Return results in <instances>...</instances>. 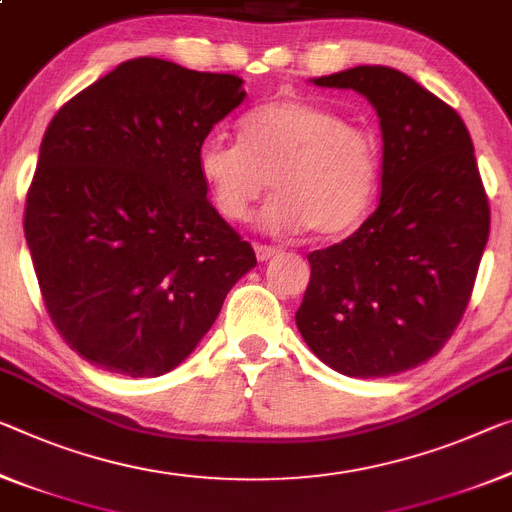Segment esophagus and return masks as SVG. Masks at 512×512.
<instances>
[{
    "label": "esophagus",
    "instance_id": "34e87169",
    "mask_svg": "<svg viewBox=\"0 0 512 512\" xmlns=\"http://www.w3.org/2000/svg\"><path fill=\"white\" fill-rule=\"evenodd\" d=\"M256 258L258 261H267V258H272L274 254H277V249L270 247V245H256Z\"/></svg>",
    "mask_w": 512,
    "mask_h": 512
}]
</instances>
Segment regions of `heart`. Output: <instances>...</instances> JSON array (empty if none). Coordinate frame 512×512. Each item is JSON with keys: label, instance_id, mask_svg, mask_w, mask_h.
<instances>
[{"label": "heart", "instance_id": "1", "mask_svg": "<svg viewBox=\"0 0 512 512\" xmlns=\"http://www.w3.org/2000/svg\"><path fill=\"white\" fill-rule=\"evenodd\" d=\"M196 167L219 215L247 222L256 201L267 229L336 238L366 217L380 176L375 137L341 114L304 98L263 102L240 119V141L208 137Z\"/></svg>", "mask_w": 512, "mask_h": 512}]
</instances>
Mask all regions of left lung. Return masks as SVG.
<instances>
[{"instance_id":"1","label":"left lung","mask_w":512,"mask_h":512,"mask_svg":"<svg viewBox=\"0 0 512 512\" xmlns=\"http://www.w3.org/2000/svg\"><path fill=\"white\" fill-rule=\"evenodd\" d=\"M355 89L382 128L380 206L338 245L311 251L295 322L350 377H389L435 357L465 316L490 235V203L458 112L389 66L313 80Z\"/></svg>"}]
</instances>
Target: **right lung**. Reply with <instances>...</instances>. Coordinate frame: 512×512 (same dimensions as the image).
Instances as JSON below:
<instances>
[{
  "label": "right lung",
  "instance_id": "obj_1",
  "mask_svg": "<svg viewBox=\"0 0 512 512\" xmlns=\"http://www.w3.org/2000/svg\"><path fill=\"white\" fill-rule=\"evenodd\" d=\"M242 100L240 77L139 57L47 125L25 238L47 316L93 366L169 373L256 265L196 167L212 125Z\"/></svg>",
  "mask_w": 512,
  "mask_h": 512
}]
</instances>
